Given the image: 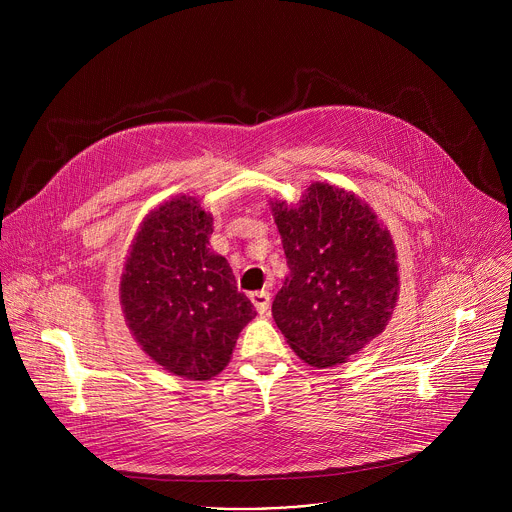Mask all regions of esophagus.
I'll return each instance as SVG.
<instances>
[{
  "label": "esophagus",
  "instance_id": "esophagus-1",
  "mask_svg": "<svg viewBox=\"0 0 512 512\" xmlns=\"http://www.w3.org/2000/svg\"><path fill=\"white\" fill-rule=\"evenodd\" d=\"M251 302H253V306L257 308L259 314H267V312H269V306H271L269 291H253V294H251Z\"/></svg>",
  "mask_w": 512,
  "mask_h": 512
}]
</instances>
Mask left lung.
I'll use <instances>...</instances> for the list:
<instances>
[{"instance_id": "obj_1", "label": "left lung", "mask_w": 512, "mask_h": 512, "mask_svg": "<svg viewBox=\"0 0 512 512\" xmlns=\"http://www.w3.org/2000/svg\"><path fill=\"white\" fill-rule=\"evenodd\" d=\"M271 212L289 267L273 320L304 362L334 367L391 320L399 294L393 239L360 198L324 182L296 206L271 202Z\"/></svg>"}]
</instances>
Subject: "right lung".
Listing matches in <instances>:
<instances>
[{
	"label": "right lung",
	"mask_w": 512,
	"mask_h": 512,
	"mask_svg": "<svg viewBox=\"0 0 512 512\" xmlns=\"http://www.w3.org/2000/svg\"><path fill=\"white\" fill-rule=\"evenodd\" d=\"M210 235L212 216L196 198H172L143 218L121 273V308L137 344L188 381L221 373L257 314L227 259L208 249Z\"/></svg>",
	"instance_id": "obj_1"
}]
</instances>
